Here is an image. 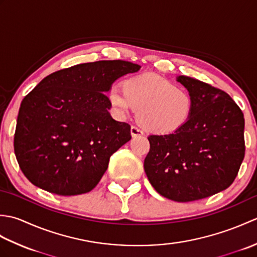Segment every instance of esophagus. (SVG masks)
I'll use <instances>...</instances> for the list:
<instances>
[{"instance_id":"34e87169","label":"esophagus","mask_w":257,"mask_h":257,"mask_svg":"<svg viewBox=\"0 0 257 257\" xmlns=\"http://www.w3.org/2000/svg\"><path fill=\"white\" fill-rule=\"evenodd\" d=\"M130 133H132L133 137H138V136H144V132L140 128L136 127V125H133L132 129H130Z\"/></svg>"}]
</instances>
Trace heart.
<instances>
[{
  "mask_svg": "<svg viewBox=\"0 0 257 257\" xmlns=\"http://www.w3.org/2000/svg\"><path fill=\"white\" fill-rule=\"evenodd\" d=\"M108 99L119 118L138 108V120L152 133L177 132L193 111V98L187 90L155 74H144L124 81L123 89L111 86Z\"/></svg>",
  "mask_w": 257,
  "mask_h": 257,
  "instance_id": "heart-1",
  "label": "heart"
}]
</instances>
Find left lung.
<instances>
[{
  "instance_id": "obj_1",
  "label": "left lung",
  "mask_w": 257,
  "mask_h": 257,
  "mask_svg": "<svg viewBox=\"0 0 257 257\" xmlns=\"http://www.w3.org/2000/svg\"><path fill=\"white\" fill-rule=\"evenodd\" d=\"M177 81L193 98L191 117L177 132L150 135L145 171L158 193L177 202L227 189L244 159V116L225 91L189 76Z\"/></svg>"
}]
</instances>
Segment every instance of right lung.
Listing matches in <instances>:
<instances>
[{"mask_svg": "<svg viewBox=\"0 0 257 257\" xmlns=\"http://www.w3.org/2000/svg\"><path fill=\"white\" fill-rule=\"evenodd\" d=\"M140 65L99 61L65 68L40 81L22 100L14 151L30 181L58 195L87 193L109 159L132 139L130 125L112 119L106 92Z\"/></svg>", "mask_w": 257, "mask_h": 257, "instance_id": "right-lung-1", "label": "right lung"}]
</instances>
